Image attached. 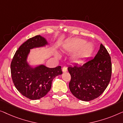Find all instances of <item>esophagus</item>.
<instances>
[{
  "label": "esophagus",
  "instance_id": "obj_1",
  "mask_svg": "<svg viewBox=\"0 0 123 123\" xmlns=\"http://www.w3.org/2000/svg\"><path fill=\"white\" fill-rule=\"evenodd\" d=\"M67 71V67L66 66H63V67H62V71H63V72H66Z\"/></svg>",
  "mask_w": 123,
  "mask_h": 123
}]
</instances>
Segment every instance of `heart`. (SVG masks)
Listing matches in <instances>:
<instances>
[{"mask_svg":"<svg viewBox=\"0 0 123 123\" xmlns=\"http://www.w3.org/2000/svg\"><path fill=\"white\" fill-rule=\"evenodd\" d=\"M63 47L65 51L69 53L76 51L74 58L77 61L84 59L89 56L93 49L91 43H85V41L81 38H75L67 41L64 44Z\"/></svg>","mask_w":123,"mask_h":123,"instance_id":"heart-1","label":"heart"}]
</instances>
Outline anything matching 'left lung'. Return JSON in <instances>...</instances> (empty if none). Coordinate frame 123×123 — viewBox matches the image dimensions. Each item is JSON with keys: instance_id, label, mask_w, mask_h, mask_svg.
<instances>
[{"instance_id": "8db88e82", "label": "left lung", "mask_w": 123, "mask_h": 123, "mask_svg": "<svg viewBox=\"0 0 123 123\" xmlns=\"http://www.w3.org/2000/svg\"><path fill=\"white\" fill-rule=\"evenodd\" d=\"M71 79L69 83L71 92L76 98L89 101L98 98L106 89L111 76V58L103 44L94 58L82 65L68 67Z\"/></svg>"}]
</instances>
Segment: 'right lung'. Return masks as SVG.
I'll use <instances>...</instances> for the list:
<instances>
[{"label":"right lung","mask_w":123,"mask_h":123,"mask_svg":"<svg viewBox=\"0 0 123 123\" xmlns=\"http://www.w3.org/2000/svg\"><path fill=\"white\" fill-rule=\"evenodd\" d=\"M48 44L46 38L40 35L31 38L19 47L11 62L14 85L20 94L31 100L39 99L46 95L51 90L53 79L62 74L61 66L48 68L40 65L33 67L28 63L30 49Z\"/></svg>","instance_id":"obj_1"}]
</instances>
